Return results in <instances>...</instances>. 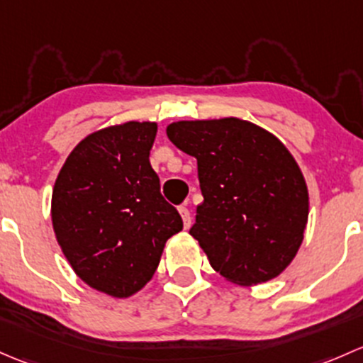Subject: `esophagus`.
<instances>
[{
  "label": "esophagus",
  "mask_w": 363,
  "mask_h": 363,
  "mask_svg": "<svg viewBox=\"0 0 363 363\" xmlns=\"http://www.w3.org/2000/svg\"><path fill=\"white\" fill-rule=\"evenodd\" d=\"M178 211H180V215H182L183 225H185V229H189L190 223H192V218H190L189 208H186V206H180V208H178Z\"/></svg>",
  "instance_id": "esophagus-1"
}]
</instances>
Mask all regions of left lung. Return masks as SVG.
Instances as JSON below:
<instances>
[{
	"mask_svg": "<svg viewBox=\"0 0 363 363\" xmlns=\"http://www.w3.org/2000/svg\"><path fill=\"white\" fill-rule=\"evenodd\" d=\"M167 138L197 159L204 201L190 236L216 272L238 285L276 278L304 239L309 196L285 145L239 118L182 121Z\"/></svg>",
	"mask_w": 363,
	"mask_h": 363,
	"instance_id": "obj_1",
	"label": "left lung"
}]
</instances>
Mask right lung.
Segmentation results:
<instances>
[{
  "label": "right lung",
  "mask_w": 363,
  "mask_h": 363,
  "mask_svg": "<svg viewBox=\"0 0 363 363\" xmlns=\"http://www.w3.org/2000/svg\"><path fill=\"white\" fill-rule=\"evenodd\" d=\"M154 122H125L73 148L52 192V225L73 271L92 289L129 297L154 276L183 229L150 166Z\"/></svg>",
  "instance_id": "right-lung-1"
}]
</instances>
